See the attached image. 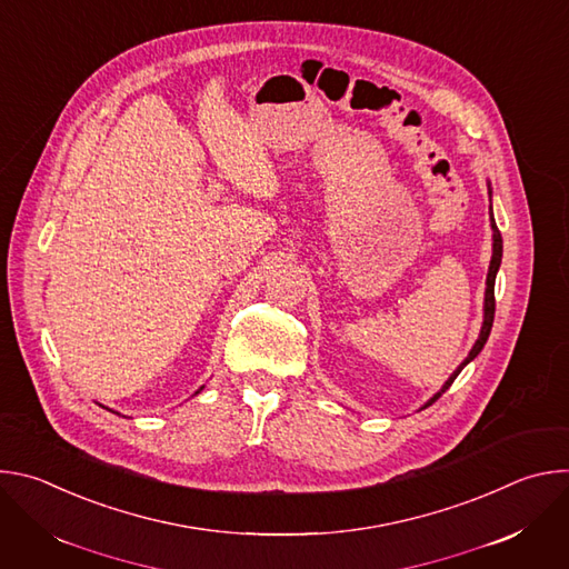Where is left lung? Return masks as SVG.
Returning a JSON list of instances; mask_svg holds the SVG:
<instances>
[{"instance_id":"left-lung-1","label":"left lung","mask_w":569,"mask_h":569,"mask_svg":"<svg viewBox=\"0 0 569 569\" xmlns=\"http://www.w3.org/2000/svg\"><path fill=\"white\" fill-rule=\"evenodd\" d=\"M491 184H489V198H491ZM489 216H491V229H493V257H491V266H489V274H486V292H483V321H481V331H479V338H477V342L472 345V349H470V353H468V358L452 371V376L443 382V387L423 405L421 410H426L428 405H432L452 382H455V378L461 373V369L470 362V360H475L477 358V353L483 349V345H486V340H489V336H491V327H493V317H496V274H498V270H500V263H502V233H500V229H498V224H496V218H493V207L489 204Z\"/></svg>"}]
</instances>
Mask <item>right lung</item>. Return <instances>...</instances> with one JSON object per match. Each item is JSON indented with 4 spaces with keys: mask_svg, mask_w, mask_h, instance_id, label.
<instances>
[{
    "mask_svg": "<svg viewBox=\"0 0 569 569\" xmlns=\"http://www.w3.org/2000/svg\"><path fill=\"white\" fill-rule=\"evenodd\" d=\"M200 391H202V387H200V389H198V391H196V393H200Z\"/></svg>",
    "mask_w": 569,
    "mask_h": 569,
    "instance_id": "add662e5",
    "label": "right lung"
}]
</instances>
